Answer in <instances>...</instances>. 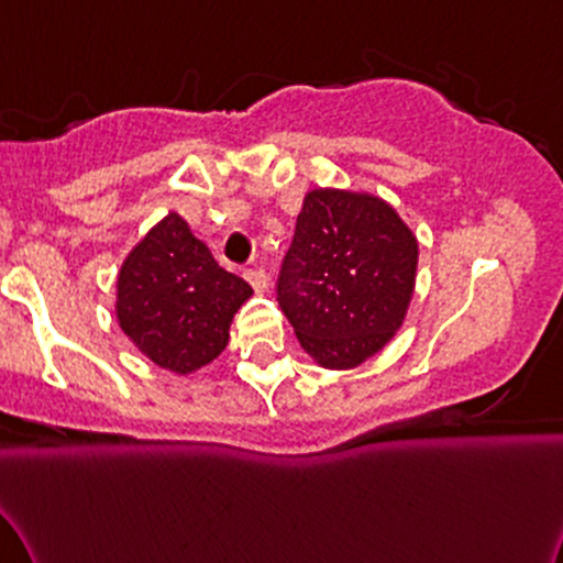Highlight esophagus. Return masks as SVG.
<instances>
[{
	"instance_id": "34e87169",
	"label": "esophagus",
	"mask_w": 563,
	"mask_h": 563,
	"mask_svg": "<svg viewBox=\"0 0 563 563\" xmlns=\"http://www.w3.org/2000/svg\"><path fill=\"white\" fill-rule=\"evenodd\" d=\"M245 279L253 284L255 292H266L268 276H266V271H263V268H247L245 271Z\"/></svg>"
}]
</instances>
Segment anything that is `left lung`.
Returning a JSON list of instances; mask_svg holds the SVG:
<instances>
[{"mask_svg": "<svg viewBox=\"0 0 563 563\" xmlns=\"http://www.w3.org/2000/svg\"><path fill=\"white\" fill-rule=\"evenodd\" d=\"M415 271L418 238L386 200L318 187L302 200L276 300L318 365L350 371L405 323Z\"/></svg>", "mask_w": 563, "mask_h": 563, "instance_id": "left-lung-1", "label": "left lung"}]
</instances>
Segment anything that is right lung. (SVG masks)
<instances>
[{
	"label": "right lung",
	"instance_id": "add662e5",
	"mask_svg": "<svg viewBox=\"0 0 563 563\" xmlns=\"http://www.w3.org/2000/svg\"><path fill=\"white\" fill-rule=\"evenodd\" d=\"M250 295V284L221 268L172 211L122 263L117 321L151 363L187 376L224 352L232 318Z\"/></svg>",
	"mask_w": 563,
	"mask_h": 563
}]
</instances>
